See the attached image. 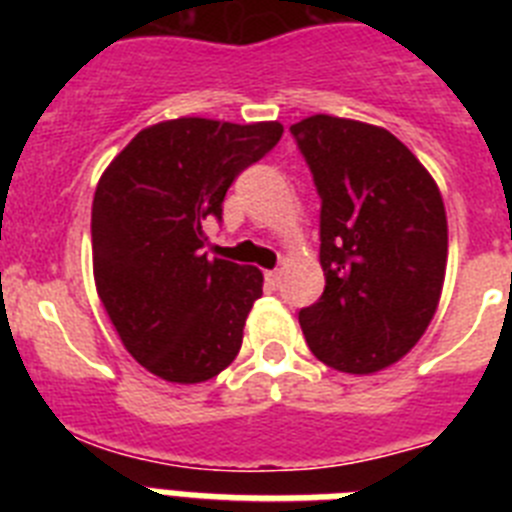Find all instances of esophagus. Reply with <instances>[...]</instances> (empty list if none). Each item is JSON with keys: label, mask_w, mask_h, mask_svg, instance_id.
<instances>
[{"label": "esophagus", "mask_w": 512, "mask_h": 512, "mask_svg": "<svg viewBox=\"0 0 512 512\" xmlns=\"http://www.w3.org/2000/svg\"><path fill=\"white\" fill-rule=\"evenodd\" d=\"M266 282H269L271 287H279V282H282V271H266Z\"/></svg>", "instance_id": "34e87169"}]
</instances>
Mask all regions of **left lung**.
<instances>
[{
  "label": "left lung",
  "instance_id": "1",
  "mask_svg": "<svg viewBox=\"0 0 512 512\" xmlns=\"http://www.w3.org/2000/svg\"><path fill=\"white\" fill-rule=\"evenodd\" d=\"M320 194L325 289L300 310L310 351L346 374L382 372L420 341L441 300V192L390 130L333 115L292 125Z\"/></svg>",
  "mask_w": 512,
  "mask_h": 512
}]
</instances>
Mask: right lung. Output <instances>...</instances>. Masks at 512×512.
Here are the masks:
<instances>
[{
  "instance_id": "obj_1",
  "label": "right lung",
  "mask_w": 512,
  "mask_h": 512,
  "mask_svg": "<svg viewBox=\"0 0 512 512\" xmlns=\"http://www.w3.org/2000/svg\"><path fill=\"white\" fill-rule=\"evenodd\" d=\"M282 122L176 117L140 130L92 202L97 295L128 354L166 382L217 377L261 297L256 266L207 259L202 230L233 179L282 138Z\"/></svg>"
}]
</instances>
